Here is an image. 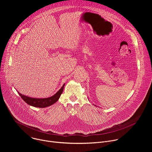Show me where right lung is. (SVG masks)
Segmentation results:
<instances>
[{"label":"right lung","mask_w":152,"mask_h":152,"mask_svg":"<svg viewBox=\"0 0 152 152\" xmlns=\"http://www.w3.org/2000/svg\"><path fill=\"white\" fill-rule=\"evenodd\" d=\"M64 84L61 87V88L53 96L49 97V98H45V99H35V98H31L23 94H20L19 92L18 93L20 96V97L22 98V99L28 104L31 105L34 107H46L49 106H50L56 102L59 98L60 97L64 87Z\"/></svg>","instance_id":"right-lung-1"}]
</instances>
